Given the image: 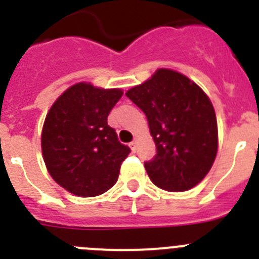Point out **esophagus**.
Masks as SVG:
<instances>
[{
  "mask_svg": "<svg viewBox=\"0 0 259 259\" xmlns=\"http://www.w3.org/2000/svg\"><path fill=\"white\" fill-rule=\"evenodd\" d=\"M136 145H137V140H134L132 143H130V146H131L132 152H136Z\"/></svg>",
  "mask_w": 259,
  "mask_h": 259,
  "instance_id": "1",
  "label": "esophagus"
}]
</instances>
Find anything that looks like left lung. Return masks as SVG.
<instances>
[{
  "label": "left lung",
  "instance_id": "left-lung-1",
  "mask_svg": "<svg viewBox=\"0 0 259 259\" xmlns=\"http://www.w3.org/2000/svg\"><path fill=\"white\" fill-rule=\"evenodd\" d=\"M125 96L146 115L157 148L145 162L150 180L168 192L196 187L218 152L217 116L206 93L178 71L158 68Z\"/></svg>",
  "mask_w": 259,
  "mask_h": 259
}]
</instances>
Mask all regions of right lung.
<instances>
[{
	"mask_svg": "<svg viewBox=\"0 0 259 259\" xmlns=\"http://www.w3.org/2000/svg\"><path fill=\"white\" fill-rule=\"evenodd\" d=\"M122 89L77 83L52 105L41 134L42 157L54 182L80 197H95L116 183L131 149L119 143L107 115Z\"/></svg>",
	"mask_w": 259,
	"mask_h": 259,
	"instance_id": "obj_1",
	"label": "right lung"
}]
</instances>
